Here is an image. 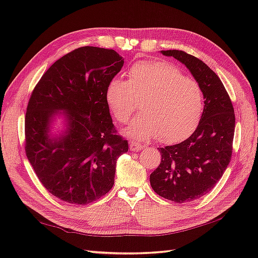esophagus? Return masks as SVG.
Segmentation results:
<instances>
[{"instance_id":"obj_1","label":"esophagus","mask_w":258,"mask_h":258,"mask_svg":"<svg viewBox=\"0 0 258 258\" xmlns=\"http://www.w3.org/2000/svg\"><path fill=\"white\" fill-rule=\"evenodd\" d=\"M143 149V145L138 143V142H134V141H131L130 142V150L133 151V152H136V151H140Z\"/></svg>"}]
</instances>
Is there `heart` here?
<instances>
[{
  "instance_id": "obj_1",
  "label": "heart",
  "mask_w": 258,
  "mask_h": 258,
  "mask_svg": "<svg viewBox=\"0 0 258 258\" xmlns=\"http://www.w3.org/2000/svg\"><path fill=\"white\" fill-rule=\"evenodd\" d=\"M106 105L118 123H126L139 108L125 133L139 140L161 138L176 143L194 132L204 108L200 84L163 61H143L128 71V81L114 78L104 92Z\"/></svg>"
}]
</instances>
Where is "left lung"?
<instances>
[{
  "mask_svg": "<svg viewBox=\"0 0 258 258\" xmlns=\"http://www.w3.org/2000/svg\"><path fill=\"white\" fill-rule=\"evenodd\" d=\"M161 53L187 68L205 101L194 133L182 143L158 149L162 161L151 174L150 182L155 193L164 199L191 202L213 189L231 161L234 108L220 78L200 58L178 50Z\"/></svg>",
  "mask_w": 258,
  "mask_h": 258,
  "instance_id": "left-lung-1",
  "label": "left lung"
}]
</instances>
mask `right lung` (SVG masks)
Instances as JSON below:
<instances>
[{"label": "right lung", "mask_w": 258, "mask_h": 258, "mask_svg": "<svg viewBox=\"0 0 258 258\" xmlns=\"http://www.w3.org/2000/svg\"><path fill=\"white\" fill-rule=\"evenodd\" d=\"M117 52L76 48L54 63L33 91L25 115V152L43 186L57 199L84 205L113 187L127 141L115 134L104 92L123 68ZM64 118L62 133L51 125Z\"/></svg>", "instance_id": "1"}]
</instances>
